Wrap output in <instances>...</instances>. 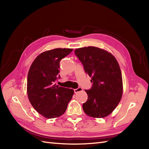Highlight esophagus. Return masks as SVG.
<instances>
[{
  "instance_id": "34e87169",
  "label": "esophagus",
  "mask_w": 149,
  "mask_h": 149,
  "mask_svg": "<svg viewBox=\"0 0 149 149\" xmlns=\"http://www.w3.org/2000/svg\"><path fill=\"white\" fill-rule=\"evenodd\" d=\"M83 91V89H82V88H80V87L78 88L77 89H74V93H78L81 92V91Z\"/></svg>"
}]
</instances>
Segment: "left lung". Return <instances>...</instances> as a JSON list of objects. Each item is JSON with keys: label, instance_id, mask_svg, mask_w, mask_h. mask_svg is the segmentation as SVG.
Returning a JSON list of instances; mask_svg holds the SVG:
<instances>
[{"label": "left lung", "instance_id": "8db88e82", "mask_svg": "<svg viewBox=\"0 0 149 149\" xmlns=\"http://www.w3.org/2000/svg\"><path fill=\"white\" fill-rule=\"evenodd\" d=\"M74 54L93 83L91 89L85 90L88 97L83 109L90 117L104 118L115 109L123 95V78L118 62L111 53L94 47L76 49Z\"/></svg>", "mask_w": 149, "mask_h": 149}]
</instances>
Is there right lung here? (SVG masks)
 <instances>
[{
    "label": "right lung",
    "mask_w": 149,
    "mask_h": 149,
    "mask_svg": "<svg viewBox=\"0 0 149 149\" xmlns=\"http://www.w3.org/2000/svg\"><path fill=\"white\" fill-rule=\"evenodd\" d=\"M73 51L55 48L42 53L31 64L27 77L29 100L39 114L48 119L63 115L74 94L73 89L55 83L60 78V62Z\"/></svg>",
    "instance_id": "obj_1"
}]
</instances>
